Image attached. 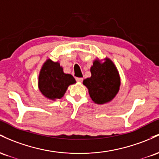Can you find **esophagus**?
Returning a JSON list of instances; mask_svg holds the SVG:
<instances>
[{"mask_svg":"<svg viewBox=\"0 0 159 159\" xmlns=\"http://www.w3.org/2000/svg\"><path fill=\"white\" fill-rule=\"evenodd\" d=\"M76 81H77V82H80V83H81V82H83V78H81V77L76 78Z\"/></svg>","mask_w":159,"mask_h":159,"instance_id":"34e87169","label":"esophagus"}]
</instances>
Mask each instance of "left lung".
Returning <instances> with one entry per match:
<instances>
[{
  "instance_id": "obj_1",
  "label": "left lung",
  "mask_w": 159,
  "mask_h": 159,
  "mask_svg": "<svg viewBox=\"0 0 159 159\" xmlns=\"http://www.w3.org/2000/svg\"><path fill=\"white\" fill-rule=\"evenodd\" d=\"M91 73L92 76L84 80L83 84L88 88L92 101L98 104L111 101L120 86L118 70L112 61L106 58L102 64L94 61Z\"/></svg>"
}]
</instances>
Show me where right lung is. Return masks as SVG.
I'll return each instance as SVG.
<instances>
[{
  "mask_svg": "<svg viewBox=\"0 0 159 159\" xmlns=\"http://www.w3.org/2000/svg\"><path fill=\"white\" fill-rule=\"evenodd\" d=\"M76 83L72 75L66 74L59 63L47 60L39 75V89L48 98L60 99L64 96L67 87Z\"/></svg>",
  "mask_w": 159,
  "mask_h": 159,
  "instance_id": "obj_1",
  "label": "right lung"
}]
</instances>
